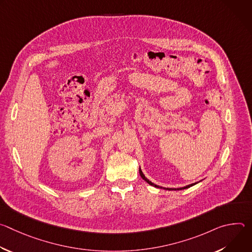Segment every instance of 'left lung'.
Instances as JSON below:
<instances>
[{
  "label": "left lung",
  "mask_w": 252,
  "mask_h": 252,
  "mask_svg": "<svg viewBox=\"0 0 252 252\" xmlns=\"http://www.w3.org/2000/svg\"><path fill=\"white\" fill-rule=\"evenodd\" d=\"M139 174H140V176L142 177V179H145V181L149 184V185H151V186H153V187H155V188H158V189H168V190H171V189H164V188H161V187H158V186H157V185H155V184H153L152 182H150L149 179L145 176V174L142 173V171H141V169H140V167H139ZM194 185H196V183L195 184H192V185H189V186H187V187H185V188H179V189H177L178 190L179 189H189V188H190V187H192V186H194Z\"/></svg>",
  "instance_id": "obj_1"
}]
</instances>
